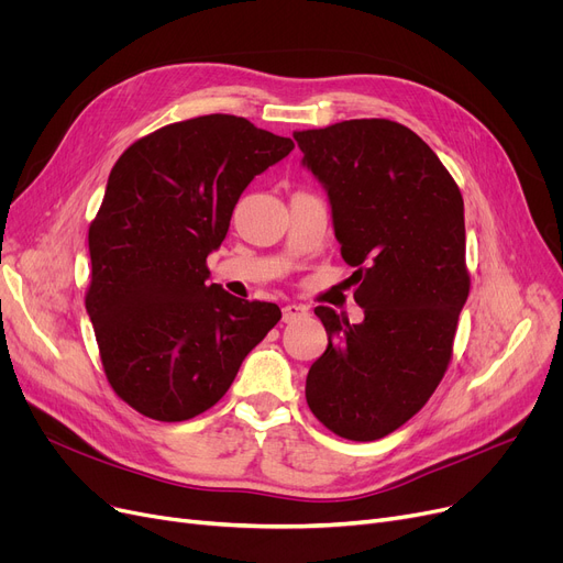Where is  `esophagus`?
Wrapping results in <instances>:
<instances>
[{
    "label": "esophagus",
    "instance_id": "obj_1",
    "mask_svg": "<svg viewBox=\"0 0 563 563\" xmlns=\"http://www.w3.org/2000/svg\"><path fill=\"white\" fill-rule=\"evenodd\" d=\"M308 317V308L299 306V303H287L283 308V321L285 323H294V321H301Z\"/></svg>",
    "mask_w": 563,
    "mask_h": 563
}]
</instances>
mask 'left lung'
Returning <instances> with one entry per match:
<instances>
[{
	"instance_id": "8db88e82",
	"label": "left lung",
	"mask_w": 563,
	"mask_h": 563,
	"mask_svg": "<svg viewBox=\"0 0 563 563\" xmlns=\"http://www.w3.org/2000/svg\"><path fill=\"white\" fill-rule=\"evenodd\" d=\"M294 139L329 196L344 262L358 266L353 299L365 310L349 323L314 308L329 346L308 372L306 399L333 433L378 440L416 416L450 365L470 291L463 198L431 147L386 118Z\"/></svg>"
}]
</instances>
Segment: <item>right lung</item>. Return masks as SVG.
Here are the masks:
<instances>
[{"mask_svg": "<svg viewBox=\"0 0 563 563\" xmlns=\"http://www.w3.org/2000/svg\"><path fill=\"white\" fill-rule=\"evenodd\" d=\"M294 141L228 113L166 125L132 143L109 173L88 228L91 317L111 388L141 416L185 422L212 408L278 319L207 283L253 177Z\"/></svg>", "mask_w": 563, "mask_h": 563, "instance_id": "right-lung-1", "label": "right lung"}]
</instances>
